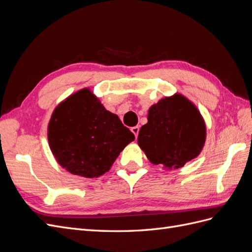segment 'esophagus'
Returning <instances> with one entry per match:
<instances>
[{"mask_svg":"<svg viewBox=\"0 0 252 252\" xmlns=\"http://www.w3.org/2000/svg\"><path fill=\"white\" fill-rule=\"evenodd\" d=\"M131 131L132 133L135 135V138H138V134H139V131H140V127L139 126H134L131 128Z\"/></svg>","mask_w":252,"mask_h":252,"instance_id":"34e87169","label":"esophagus"}]
</instances>
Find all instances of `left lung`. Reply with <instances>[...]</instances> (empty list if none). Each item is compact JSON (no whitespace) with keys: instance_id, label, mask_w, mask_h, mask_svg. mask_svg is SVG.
<instances>
[{"instance_id":"1","label":"left lung","mask_w":252,"mask_h":252,"mask_svg":"<svg viewBox=\"0 0 252 252\" xmlns=\"http://www.w3.org/2000/svg\"><path fill=\"white\" fill-rule=\"evenodd\" d=\"M138 144L149 161L178 169L201 154L206 125L195 105L180 94L166 96L148 110Z\"/></svg>"}]
</instances>
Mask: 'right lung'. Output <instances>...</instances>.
Segmentation results:
<instances>
[{
  "instance_id": "right-lung-1",
  "label": "right lung",
  "mask_w": 252,
  "mask_h": 252,
  "mask_svg": "<svg viewBox=\"0 0 252 252\" xmlns=\"http://www.w3.org/2000/svg\"><path fill=\"white\" fill-rule=\"evenodd\" d=\"M48 143L58 163L72 174L97 178L134 140L117 114L106 110L89 88L61 102L48 124Z\"/></svg>"
}]
</instances>
